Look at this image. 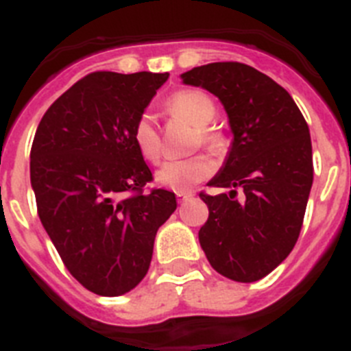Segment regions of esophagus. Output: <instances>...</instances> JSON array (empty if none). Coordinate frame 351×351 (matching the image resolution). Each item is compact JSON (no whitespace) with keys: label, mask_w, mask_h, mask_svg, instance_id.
<instances>
[{"label":"esophagus","mask_w":351,"mask_h":351,"mask_svg":"<svg viewBox=\"0 0 351 351\" xmlns=\"http://www.w3.org/2000/svg\"><path fill=\"white\" fill-rule=\"evenodd\" d=\"M176 197H178L179 202H186V200H190V198L193 197V193H190V191H178Z\"/></svg>","instance_id":"1"}]
</instances>
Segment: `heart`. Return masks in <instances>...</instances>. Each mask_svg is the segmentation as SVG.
<instances>
[{
  "label": "heart",
  "instance_id": "heart-1",
  "mask_svg": "<svg viewBox=\"0 0 351 351\" xmlns=\"http://www.w3.org/2000/svg\"><path fill=\"white\" fill-rule=\"evenodd\" d=\"M167 108L173 116L182 117L198 130V141L204 145L216 147L219 144L218 133L210 132L207 126L216 117L213 100L202 91H179L167 101ZM133 144L147 161L156 163L161 154V141L154 125L153 116L142 114L132 132ZM214 163L206 156H191L184 160L165 161L156 172V182L173 191H186L197 182L204 181L213 173Z\"/></svg>",
  "mask_w": 351,
  "mask_h": 351
}]
</instances>
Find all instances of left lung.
<instances>
[{"label": "left lung", "instance_id": "left-lung-1", "mask_svg": "<svg viewBox=\"0 0 351 351\" xmlns=\"http://www.w3.org/2000/svg\"><path fill=\"white\" fill-rule=\"evenodd\" d=\"M225 107L232 147L209 186L230 193L200 198L209 218L198 241L216 272L253 283L274 271L295 246L313 186L308 123L285 88L243 63H209L181 75ZM245 191L241 203L233 197Z\"/></svg>", "mask_w": 351, "mask_h": 351}]
</instances>
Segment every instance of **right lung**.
Listing matches in <instances>:
<instances>
[{
	"mask_svg": "<svg viewBox=\"0 0 351 351\" xmlns=\"http://www.w3.org/2000/svg\"><path fill=\"white\" fill-rule=\"evenodd\" d=\"M167 79L95 71L36 128L29 172L40 221L70 274L96 295H123L144 280L158 228L178 207L172 191L142 193L153 173L132 137Z\"/></svg>",
	"mask_w": 351,
	"mask_h": 351,
	"instance_id": "obj_1",
	"label": "right lung"
}]
</instances>
